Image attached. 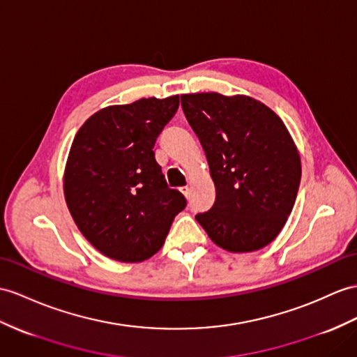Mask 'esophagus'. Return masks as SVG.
<instances>
[{
	"mask_svg": "<svg viewBox=\"0 0 357 357\" xmlns=\"http://www.w3.org/2000/svg\"><path fill=\"white\" fill-rule=\"evenodd\" d=\"M180 192L183 194L185 197H189V194H190V188H189V186H183V188H180Z\"/></svg>",
	"mask_w": 357,
	"mask_h": 357,
	"instance_id": "1",
	"label": "esophagus"
}]
</instances>
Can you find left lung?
Returning a JSON list of instances; mask_svg holds the SVG:
<instances>
[{
  "label": "left lung",
  "instance_id": "8db88e82",
  "mask_svg": "<svg viewBox=\"0 0 357 357\" xmlns=\"http://www.w3.org/2000/svg\"><path fill=\"white\" fill-rule=\"evenodd\" d=\"M181 109L202 142L215 183V203L195 220L231 253L266 247L288 221L301 162L275 113L245 95H181Z\"/></svg>",
  "mask_w": 357,
  "mask_h": 357
}]
</instances>
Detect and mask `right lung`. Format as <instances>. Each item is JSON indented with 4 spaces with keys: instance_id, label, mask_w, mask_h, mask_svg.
Instances as JSON below:
<instances>
[{
    "instance_id": "1",
    "label": "right lung",
    "mask_w": 357,
    "mask_h": 357,
    "mask_svg": "<svg viewBox=\"0 0 357 357\" xmlns=\"http://www.w3.org/2000/svg\"><path fill=\"white\" fill-rule=\"evenodd\" d=\"M177 109L178 95L109 106L74 137L63 176L66 204L83 236L113 260L142 262L158 253L186 207L153 151Z\"/></svg>"
}]
</instances>
